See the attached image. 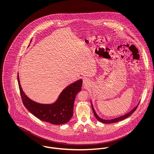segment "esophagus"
Returning a JSON list of instances; mask_svg holds the SVG:
<instances>
[{"instance_id":"esophagus-1","label":"esophagus","mask_w":154,"mask_h":154,"mask_svg":"<svg viewBox=\"0 0 154 154\" xmlns=\"http://www.w3.org/2000/svg\"><path fill=\"white\" fill-rule=\"evenodd\" d=\"M83 83H84V85H85V86L88 85V79H84V80H83Z\"/></svg>"}]
</instances>
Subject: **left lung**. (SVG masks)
<instances>
[{
	"label": "left lung",
	"mask_w": 154,
	"mask_h": 154,
	"mask_svg": "<svg viewBox=\"0 0 154 154\" xmlns=\"http://www.w3.org/2000/svg\"><path fill=\"white\" fill-rule=\"evenodd\" d=\"M92 110H93L94 114L95 117L96 118V119H97L98 121H99L100 122H102V123H104V124H111V123H116V122H119V121H122V120L125 119V118L129 117L130 116H131V114H132V113H133V112H134V111L137 109V106H136V107L134 109H133L131 112H129V113L125 114L124 116H122V117H118L117 118H114V119H110V120H104V119H101L100 118H99V117H98V116L96 114V113L94 109V107H93L92 106Z\"/></svg>",
	"instance_id": "1"
}]
</instances>
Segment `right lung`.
<instances>
[{
  "mask_svg": "<svg viewBox=\"0 0 154 154\" xmlns=\"http://www.w3.org/2000/svg\"><path fill=\"white\" fill-rule=\"evenodd\" d=\"M17 78L22 103L33 115L39 119L51 124H64L70 121L73 114L75 96L81 89L82 80L77 81L65 88L55 103L42 104L31 100L25 95L20 85L18 74Z\"/></svg>",
  "mask_w": 154,
  "mask_h": 154,
  "instance_id": "right-lung-1",
  "label": "right lung"
}]
</instances>
